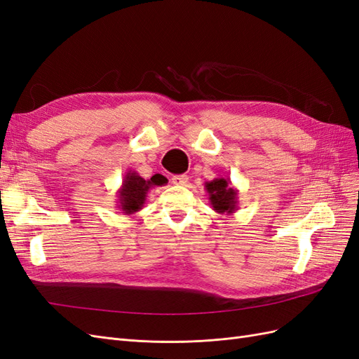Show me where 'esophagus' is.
Listing matches in <instances>:
<instances>
[{
    "mask_svg": "<svg viewBox=\"0 0 359 359\" xmlns=\"http://www.w3.org/2000/svg\"><path fill=\"white\" fill-rule=\"evenodd\" d=\"M189 182V177L187 175H175L172 177V184H175V186H186Z\"/></svg>",
    "mask_w": 359,
    "mask_h": 359,
    "instance_id": "1",
    "label": "esophagus"
}]
</instances>
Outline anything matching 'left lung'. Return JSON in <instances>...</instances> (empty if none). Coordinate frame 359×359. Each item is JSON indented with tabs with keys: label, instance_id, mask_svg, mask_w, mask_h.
<instances>
[{
	"label": "left lung",
	"instance_id": "8db88e82",
	"mask_svg": "<svg viewBox=\"0 0 359 359\" xmlns=\"http://www.w3.org/2000/svg\"><path fill=\"white\" fill-rule=\"evenodd\" d=\"M212 210L219 214L231 215L238 210V190L229 178H214L205 182Z\"/></svg>",
	"mask_w": 359,
	"mask_h": 359
}]
</instances>
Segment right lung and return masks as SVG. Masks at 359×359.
<instances>
[{
	"label": "right lung",
	"mask_w": 359,
	"mask_h": 359,
	"mask_svg": "<svg viewBox=\"0 0 359 359\" xmlns=\"http://www.w3.org/2000/svg\"><path fill=\"white\" fill-rule=\"evenodd\" d=\"M166 182L168 180L160 175V173H157L151 180H144L137 172L128 170L124 175L123 186L116 191V208H119V211L126 215L136 214L137 211L142 210L149 189L163 186Z\"/></svg>",
	"instance_id": "add662e5"
}]
</instances>
